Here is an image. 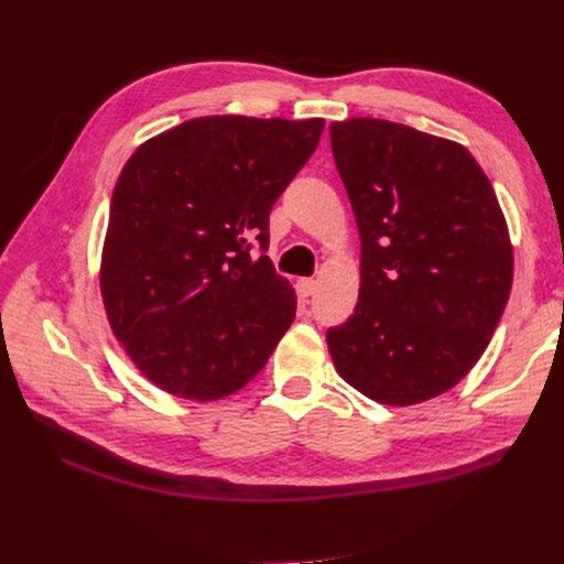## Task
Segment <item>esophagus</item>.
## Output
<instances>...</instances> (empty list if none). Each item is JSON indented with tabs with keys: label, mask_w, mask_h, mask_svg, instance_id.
<instances>
[{
	"label": "esophagus",
	"mask_w": 564,
	"mask_h": 564,
	"mask_svg": "<svg viewBox=\"0 0 564 564\" xmlns=\"http://www.w3.org/2000/svg\"><path fill=\"white\" fill-rule=\"evenodd\" d=\"M296 292L301 299H308L317 292V280H311V278H303L296 282Z\"/></svg>",
	"instance_id": "1"
}]
</instances>
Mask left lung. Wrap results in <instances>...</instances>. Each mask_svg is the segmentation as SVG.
<instances>
[{
    "label": "left lung",
    "instance_id": "obj_1",
    "mask_svg": "<svg viewBox=\"0 0 564 564\" xmlns=\"http://www.w3.org/2000/svg\"><path fill=\"white\" fill-rule=\"evenodd\" d=\"M329 133L362 240L355 313L327 332L334 367L381 404L437 398L480 360L513 284L497 193L449 139L373 117Z\"/></svg>",
    "mask_w": 564,
    "mask_h": 564
}]
</instances>
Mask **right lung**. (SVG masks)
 <instances>
[{
	"label": "right lung",
	"instance_id": "1",
	"mask_svg": "<svg viewBox=\"0 0 564 564\" xmlns=\"http://www.w3.org/2000/svg\"><path fill=\"white\" fill-rule=\"evenodd\" d=\"M324 119L209 115L152 135L117 178L100 296L115 338L169 395L209 402L263 369L296 294L268 256L270 207Z\"/></svg>",
	"mask_w": 564,
	"mask_h": 564
}]
</instances>
